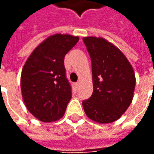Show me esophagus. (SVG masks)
I'll list each match as a JSON object with an SVG mask.
<instances>
[{
    "label": "esophagus",
    "instance_id": "obj_1",
    "mask_svg": "<svg viewBox=\"0 0 154 154\" xmlns=\"http://www.w3.org/2000/svg\"><path fill=\"white\" fill-rule=\"evenodd\" d=\"M75 89H76V90H78V89H79V82L75 83Z\"/></svg>",
    "mask_w": 154,
    "mask_h": 154
}]
</instances>
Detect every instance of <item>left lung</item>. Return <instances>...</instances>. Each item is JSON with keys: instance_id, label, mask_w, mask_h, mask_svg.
<instances>
[{"instance_id": "8db88e82", "label": "left lung", "mask_w": 154, "mask_h": 154, "mask_svg": "<svg viewBox=\"0 0 154 154\" xmlns=\"http://www.w3.org/2000/svg\"><path fill=\"white\" fill-rule=\"evenodd\" d=\"M92 64L93 93L82 102L88 117L106 124L118 120L133 99L136 77L133 68L117 47L106 39L85 37Z\"/></svg>"}]
</instances>
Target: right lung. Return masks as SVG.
Wrapping results in <instances>:
<instances>
[{"instance_id":"right-lung-1","label":"right lung","mask_w":154,"mask_h":154,"mask_svg":"<svg viewBox=\"0 0 154 154\" xmlns=\"http://www.w3.org/2000/svg\"><path fill=\"white\" fill-rule=\"evenodd\" d=\"M78 41V36L51 35L32 51L22 68V99L29 112L41 122H56L64 115L72 97L64 56Z\"/></svg>"}]
</instances>
